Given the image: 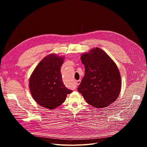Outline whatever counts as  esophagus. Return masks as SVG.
<instances>
[{
    "label": "esophagus",
    "mask_w": 147,
    "mask_h": 147,
    "mask_svg": "<svg viewBox=\"0 0 147 147\" xmlns=\"http://www.w3.org/2000/svg\"><path fill=\"white\" fill-rule=\"evenodd\" d=\"M80 82H81V81L80 80H77V81H76V84L77 85V86H78L80 84Z\"/></svg>",
    "instance_id": "obj_1"
}]
</instances>
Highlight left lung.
Here are the masks:
<instances>
[{
  "mask_svg": "<svg viewBox=\"0 0 147 147\" xmlns=\"http://www.w3.org/2000/svg\"><path fill=\"white\" fill-rule=\"evenodd\" d=\"M85 76L77 90L86 102L97 108L114 102L121 90V77L115 63L104 51L93 48L81 56Z\"/></svg>",
  "mask_w": 147,
  "mask_h": 147,
  "instance_id": "1",
  "label": "left lung"
}]
</instances>
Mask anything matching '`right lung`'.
Segmentation results:
<instances>
[{
  "label": "right lung",
  "mask_w": 147,
  "mask_h": 147,
  "mask_svg": "<svg viewBox=\"0 0 147 147\" xmlns=\"http://www.w3.org/2000/svg\"><path fill=\"white\" fill-rule=\"evenodd\" d=\"M65 57L50 54L42 60L32 72L29 88L32 98L39 105L53 109L63 103L72 91L63 82L60 73Z\"/></svg>",
  "instance_id": "obj_1"
}]
</instances>
